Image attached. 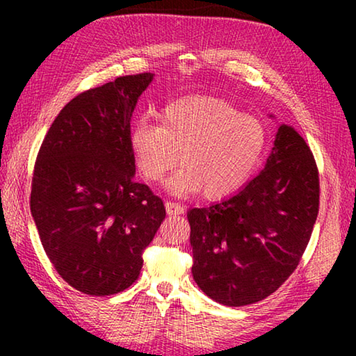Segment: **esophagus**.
Listing matches in <instances>:
<instances>
[{
	"instance_id": "34e87169",
	"label": "esophagus",
	"mask_w": 356,
	"mask_h": 356,
	"mask_svg": "<svg viewBox=\"0 0 356 356\" xmlns=\"http://www.w3.org/2000/svg\"><path fill=\"white\" fill-rule=\"evenodd\" d=\"M165 207H166V213L168 215H180V213H184V207L180 206L179 202L166 201L165 202Z\"/></svg>"
}]
</instances>
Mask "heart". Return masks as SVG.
Returning <instances> with one entry per match:
<instances>
[{
  "mask_svg": "<svg viewBox=\"0 0 356 356\" xmlns=\"http://www.w3.org/2000/svg\"><path fill=\"white\" fill-rule=\"evenodd\" d=\"M136 171L156 184L177 165L168 188L177 196L204 191L220 200L242 188L261 166L268 131L261 120L215 97H188L168 104L160 124L143 118L130 130Z\"/></svg>",
  "mask_w": 356,
  "mask_h": 356,
  "instance_id": "heart-1",
  "label": "heart"
}]
</instances>
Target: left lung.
Segmentation results:
<instances>
[{"instance_id":"8db88e82","label":"left lung","mask_w":356,"mask_h":356,"mask_svg":"<svg viewBox=\"0 0 356 356\" xmlns=\"http://www.w3.org/2000/svg\"><path fill=\"white\" fill-rule=\"evenodd\" d=\"M318 171L308 144L281 124L267 163L227 200L190 209L193 280L226 306L267 298L297 268L318 213Z\"/></svg>"}]
</instances>
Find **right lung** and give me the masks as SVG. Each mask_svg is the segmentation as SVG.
Here are the masks:
<instances>
[{
    "label": "right lung",
    "instance_id": "1",
    "mask_svg": "<svg viewBox=\"0 0 356 356\" xmlns=\"http://www.w3.org/2000/svg\"><path fill=\"white\" fill-rule=\"evenodd\" d=\"M154 74L119 76L65 105L39 149L31 213L61 278L83 293L122 292L140 276L143 251L166 212L135 182L129 135Z\"/></svg>",
    "mask_w": 356,
    "mask_h": 356
}]
</instances>
